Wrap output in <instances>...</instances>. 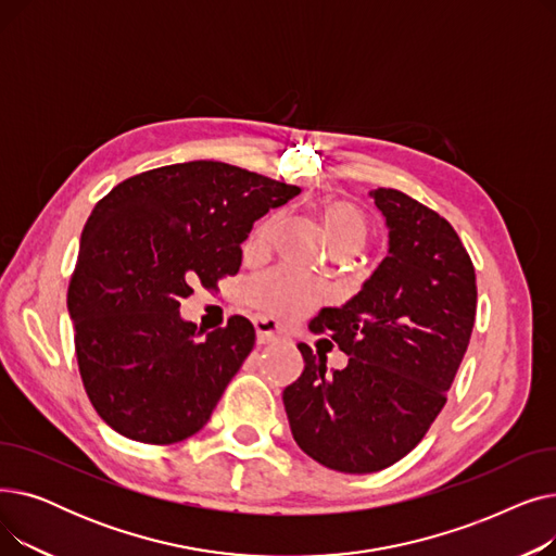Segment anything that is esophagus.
I'll list each match as a JSON object with an SVG mask.
<instances>
[{
  "label": "esophagus",
  "mask_w": 556,
  "mask_h": 556,
  "mask_svg": "<svg viewBox=\"0 0 556 556\" xmlns=\"http://www.w3.org/2000/svg\"><path fill=\"white\" fill-rule=\"evenodd\" d=\"M254 329H256V342L258 344H268L279 338V323L275 317H256L254 319Z\"/></svg>",
  "instance_id": "obj_1"
}]
</instances>
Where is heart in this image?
Listing matches in <instances>:
<instances>
[{
    "instance_id": "heart-1",
    "label": "heart",
    "mask_w": 556,
    "mask_h": 556,
    "mask_svg": "<svg viewBox=\"0 0 556 556\" xmlns=\"http://www.w3.org/2000/svg\"><path fill=\"white\" fill-rule=\"evenodd\" d=\"M317 218H319V225H323L325 239L331 252L333 250L356 252L367 241L369 225L354 204L342 202V200H325L317 204ZM275 223H277L275 216L263 220L256 227L254 237L266 239L273 231ZM248 300L266 313L298 315L311 308L319 300V293L317 288L311 286L306 279L288 270H275L250 283Z\"/></svg>"
}]
</instances>
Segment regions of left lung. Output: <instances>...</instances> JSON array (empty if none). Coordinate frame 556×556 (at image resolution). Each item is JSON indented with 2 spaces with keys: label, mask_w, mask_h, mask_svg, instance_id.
<instances>
[{
  "label": "left lung",
  "mask_w": 556,
  "mask_h": 556,
  "mask_svg": "<svg viewBox=\"0 0 556 556\" xmlns=\"http://www.w3.org/2000/svg\"><path fill=\"white\" fill-rule=\"evenodd\" d=\"M369 198L388 227V256L358 295L311 319V331L329 333L349 361L327 371V358L300 342L304 371L283 390L298 446L340 473L381 471L421 442L446 403L478 306L473 263L451 223L396 189Z\"/></svg>",
  "instance_id": "1"
}]
</instances>
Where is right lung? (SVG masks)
<instances>
[{
	"mask_svg": "<svg viewBox=\"0 0 556 556\" xmlns=\"http://www.w3.org/2000/svg\"><path fill=\"white\" fill-rule=\"evenodd\" d=\"M300 193L223 162L153 168L116 185L80 233L67 311L99 417L128 440L175 444L210 421L254 346L248 317L200 340L180 302L241 268L252 225Z\"/></svg>",
	"mask_w": 556,
	"mask_h": 556,
	"instance_id": "obj_1",
	"label": "right lung"
}]
</instances>
